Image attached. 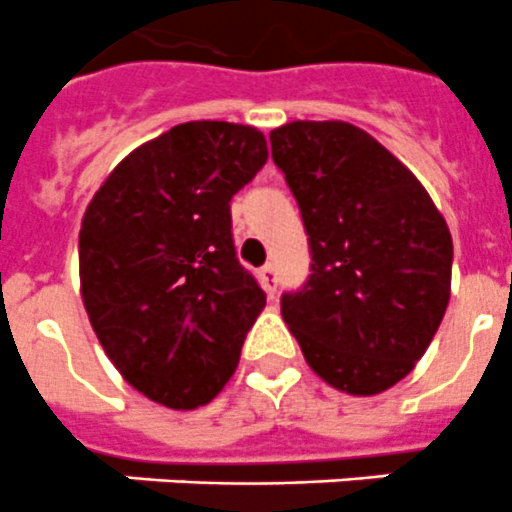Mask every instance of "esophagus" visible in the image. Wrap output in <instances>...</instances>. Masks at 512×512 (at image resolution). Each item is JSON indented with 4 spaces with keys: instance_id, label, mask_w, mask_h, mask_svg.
I'll use <instances>...</instances> for the list:
<instances>
[{
    "instance_id": "1",
    "label": "esophagus",
    "mask_w": 512,
    "mask_h": 512,
    "mask_svg": "<svg viewBox=\"0 0 512 512\" xmlns=\"http://www.w3.org/2000/svg\"><path fill=\"white\" fill-rule=\"evenodd\" d=\"M260 283L262 288L268 291V296H273L275 288H278V273H275V265H270L268 262V265L260 270Z\"/></svg>"
}]
</instances>
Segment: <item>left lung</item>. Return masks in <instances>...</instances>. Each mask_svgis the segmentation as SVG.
Returning <instances> with one entry per match:
<instances>
[{
  "mask_svg": "<svg viewBox=\"0 0 512 512\" xmlns=\"http://www.w3.org/2000/svg\"><path fill=\"white\" fill-rule=\"evenodd\" d=\"M273 162L299 203L311 275L281 296L306 363L371 397L415 368L451 296L453 242L428 190L391 151L342 121L270 131Z\"/></svg>",
  "mask_w": 512,
  "mask_h": 512,
  "instance_id": "left-lung-1",
  "label": "left lung"
}]
</instances>
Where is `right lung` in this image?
<instances>
[{
  "mask_svg": "<svg viewBox=\"0 0 512 512\" xmlns=\"http://www.w3.org/2000/svg\"><path fill=\"white\" fill-rule=\"evenodd\" d=\"M265 162L257 128L182 123L131 151L84 211V309L151 402L195 410L234 376L265 291L237 260L229 203Z\"/></svg>",
  "mask_w": 512,
  "mask_h": 512,
  "instance_id": "add662e5",
  "label": "right lung"
}]
</instances>
